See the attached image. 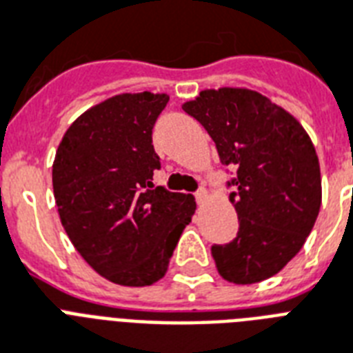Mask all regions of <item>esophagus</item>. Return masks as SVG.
I'll return each mask as SVG.
<instances>
[{"label": "esophagus", "mask_w": 353, "mask_h": 353, "mask_svg": "<svg viewBox=\"0 0 353 353\" xmlns=\"http://www.w3.org/2000/svg\"><path fill=\"white\" fill-rule=\"evenodd\" d=\"M194 196H196V201H198L199 205L205 203V201H207V198H209V194H207V188H205V187L198 188V190H196V194H194Z\"/></svg>", "instance_id": "34e87169"}]
</instances>
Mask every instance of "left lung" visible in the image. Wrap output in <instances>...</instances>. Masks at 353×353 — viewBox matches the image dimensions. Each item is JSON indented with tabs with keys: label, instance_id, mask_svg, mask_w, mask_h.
Returning <instances> with one entry per match:
<instances>
[{
	"label": "left lung",
	"instance_id": "8db88e82",
	"mask_svg": "<svg viewBox=\"0 0 353 353\" xmlns=\"http://www.w3.org/2000/svg\"><path fill=\"white\" fill-rule=\"evenodd\" d=\"M183 110L207 130L221 165L238 234L212 245L218 273L234 284L273 276L301 251L321 209V168L312 139L293 115L251 90L201 91Z\"/></svg>",
	"mask_w": 353,
	"mask_h": 353
}]
</instances>
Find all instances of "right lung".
Returning <instances> with one entry per match:
<instances>
[{
	"label": "right lung",
	"mask_w": 353,
	"mask_h": 353,
	"mask_svg": "<svg viewBox=\"0 0 353 353\" xmlns=\"http://www.w3.org/2000/svg\"><path fill=\"white\" fill-rule=\"evenodd\" d=\"M168 95L124 93L69 126L52 165V190L74 249L110 282L150 285L163 279L183 229L190 194L154 187L161 168L152 130Z\"/></svg>",
	"instance_id": "obj_1"
}]
</instances>
